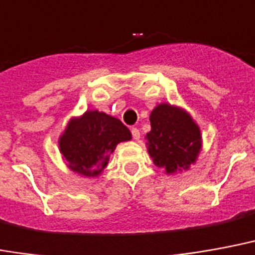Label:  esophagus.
<instances>
[{
	"label": "esophagus",
	"mask_w": 255,
	"mask_h": 255,
	"mask_svg": "<svg viewBox=\"0 0 255 255\" xmlns=\"http://www.w3.org/2000/svg\"><path fill=\"white\" fill-rule=\"evenodd\" d=\"M131 133H132V137L135 139V140H139V139H140V132H139V129H137V128L133 127L132 129H131Z\"/></svg>",
	"instance_id": "1"
}]
</instances>
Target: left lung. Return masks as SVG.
Wrapping results in <instances>:
<instances>
[{
	"instance_id": "obj_1",
	"label": "left lung",
	"mask_w": 255,
	"mask_h": 255,
	"mask_svg": "<svg viewBox=\"0 0 255 255\" xmlns=\"http://www.w3.org/2000/svg\"><path fill=\"white\" fill-rule=\"evenodd\" d=\"M151 131L147 133L148 152L166 173L188 169L201 147L200 129L188 113L169 104L158 105L150 115Z\"/></svg>"
}]
</instances>
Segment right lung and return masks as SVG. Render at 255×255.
Instances as JSON below:
<instances>
[{
  "label": "right lung",
  "mask_w": 255,
  "mask_h": 255,
  "mask_svg": "<svg viewBox=\"0 0 255 255\" xmlns=\"http://www.w3.org/2000/svg\"><path fill=\"white\" fill-rule=\"evenodd\" d=\"M129 139V129L119 119L90 111L69 123L59 147L73 170L86 177H96L107 166L118 143Z\"/></svg>",
  "instance_id": "add662e5"
}]
</instances>
